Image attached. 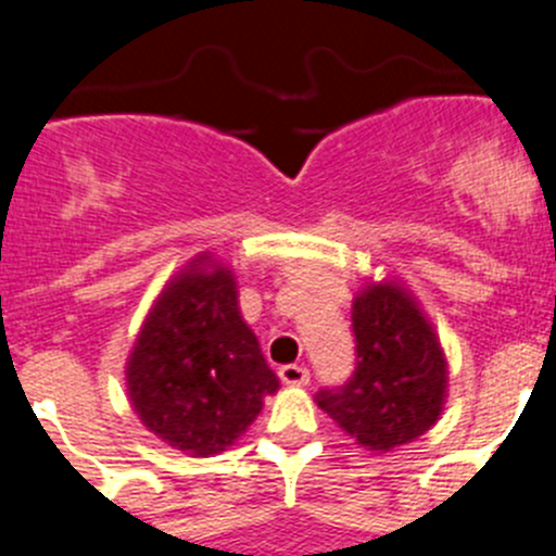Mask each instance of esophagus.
<instances>
[{
  "mask_svg": "<svg viewBox=\"0 0 556 556\" xmlns=\"http://www.w3.org/2000/svg\"><path fill=\"white\" fill-rule=\"evenodd\" d=\"M279 377H282L285 386H306L309 382V369L299 364H288L279 369Z\"/></svg>",
  "mask_w": 556,
  "mask_h": 556,
  "instance_id": "obj_1",
  "label": "esophagus"
}]
</instances>
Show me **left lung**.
<instances>
[{"instance_id":"8db88e82","label":"left lung","mask_w":556,"mask_h":556,"mask_svg":"<svg viewBox=\"0 0 556 556\" xmlns=\"http://www.w3.org/2000/svg\"><path fill=\"white\" fill-rule=\"evenodd\" d=\"M355 371L315 402L361 448L388 454L427 434L448 396V358L432 320L399 279H369L353 299Z\"/></svg>"}]
</instances>
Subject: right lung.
I'll list each match as a JSON object with an SVG mask.
<instances>
[{
    "instance_id": "obj_1",
    "label": "right lung",
    "mask_w": 556,
    "mask_h": 556,
    "mask_svg": "<svg viewBox=\"0 0 556 556\" xmlns=\"http://www.w3.org/2000/svg\"><path fill=\"white\" fill-rule=\"evenodd\" d=\"M143 427L190 456H217L277 393L257 337L239 309L236 274L201 252L154 299L124 366Z\"/></svg>"
}]
</instances>
